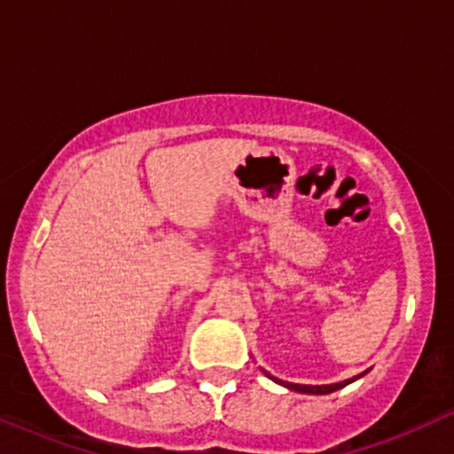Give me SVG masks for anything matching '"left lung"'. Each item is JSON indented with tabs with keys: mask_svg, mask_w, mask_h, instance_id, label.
<instances>
[{
	"mask_svg": "<svg viewBox=\"0 0 454 454\" xmlns=\"http://www.w3.org/2000/svg\"><path fill=\"white\" fill-rule=\"evenodd\" d=\"M264 373H267V372H264ZM364 373H367V372H364ZM364 373H361V376H354V378H350V380H343V382H337V384H322V387H311V384H293V382H284V380L273 378V376H270V373H267V376H269L270 380H273V382L281 384V387H286V388L294 390V393H305V395H328V393H335V390H340V388H343V387H348V384H352L354 380L363 378Z\"/></svg>",
	"mask_w": 454,
	"mask_h": 454,
	"instance_id": "left-lung-1",
	"label": "left lung"
}]
</instances>
